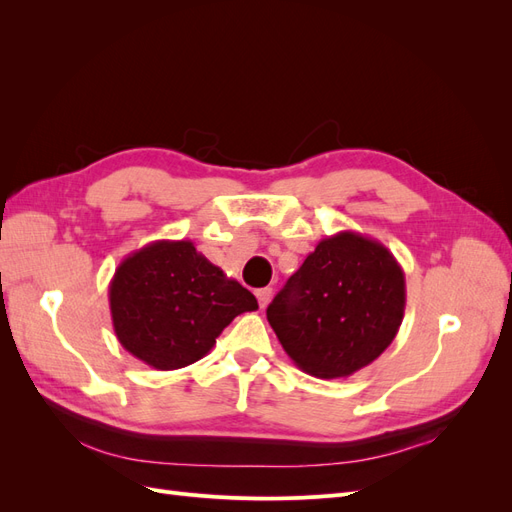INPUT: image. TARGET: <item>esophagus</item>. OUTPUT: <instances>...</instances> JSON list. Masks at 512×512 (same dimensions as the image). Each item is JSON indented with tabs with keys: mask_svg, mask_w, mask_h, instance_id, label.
I'll return each mask as SVG.
<instances>
[{
	"mask_svg": "<svg viewBox=\"0 0 512 512\" xmlns=\"http://www.w3.org/2000/svg\"><path fill=\"white\" fill-rule=\"evenodd\" d=\"M271 294H273V288H258L256 290V299H258V305L260 307H265L267 303H269V299H271Z\"/></svg>",
	"mask_w": 512,
	"mask_h": 512,
	"instance_id": "obj_1",
	"label": "esophagus"
}]
</instances>
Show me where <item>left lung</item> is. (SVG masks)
Listing matches in <instances>:
<instances>
[{
  "mask_svg": "<svg viewBox=\"0 0 512 512\" xmlns=\"http://www.w3.org/2000/svg\"><path fill=\"white\" fill-rule=\"evenodd\" d=\"M404 309L406 275L389 247L342 230L303 260L267 320L305 374L348 378L391 346Z\"/></svg>",
  "mask_w": 512,
  "mask_h": 512,
  "instance_id": "1",
  "label": "left lung"
}]
</instances>
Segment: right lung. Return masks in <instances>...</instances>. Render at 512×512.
Here are the masks:
<instances>
[{
    "instance_id": "add662e5",
    "label": "right lung",
    "mask_w": 512,
    "mask_h": 512,
    "mask_svg": "<svg viewBox=\"0 0 512 512\" xmlns=\"http://www.w3.org/2000/svg\"><path fill=\"white\" fill-rule=\"evenodd\" d=\"M119 344L153 369L192 365L228 324L256 312L254 294L192 241H153L121 260L108 286Z\"/></svg>"
}]
</instances>
